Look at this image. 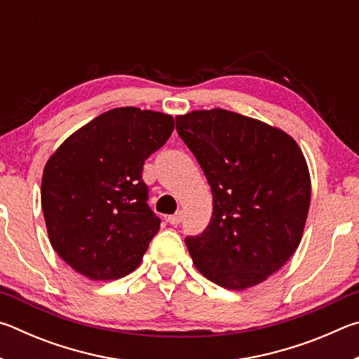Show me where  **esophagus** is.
Listing matches in <instances>:
<instances>
[{"label": "esophagus", "instance_id": "1", "mask_svg": "<svg viewBox=\"0 0 359 359\" xmlns=\"http://www.w3.org/2000/svg\"><path fill=\"white\" fill-rule=\"evenodd\" d=\"M168 222L171 223L172 226H177V224H180V222H182V212H175L174 215H169Z\"/></svg>", "mask_w": 359, "mask_h": 359}]
</instances>
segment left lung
Returning <instances> with one entry per match:
<instances>
[{
    "label": "left lung",
    "instance_id": "left-lung-1",
    "mask_svg": "<svg viewBox=\"0 0 359 359\" xmlns=\"http://www.w3.org/2000/svg\"><path fill=\"white\" fill-rule=\"evenodd\" d=\"M175 130L208 179L209 226L185 239L196 269L226 290L264 282L299 245L311 205V174L287 133L210 109L175 117Z\"/></svg>",
    "mask_w": 359,
    "mask_h": 359
}]
</instances>
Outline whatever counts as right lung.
<instances>
[{
  "mask_svg": "<svg viewBox=\"0 0 359 359\" xmlns=\"http://www.w3.org/2000/svg\"><path fill=\"white\" fill-rule=\"evenodd\" d=\"M172 130L171 115L117 107L72 133L48 158L41 184L47 234L79 274L117 280L141 264L160 229L142 166Z\"/></svg>",
  "mask_w": 359,
  "mask_h": 359,
  "instance_id": "obj_1",
  "label": "right lung"
}]
</instances>
